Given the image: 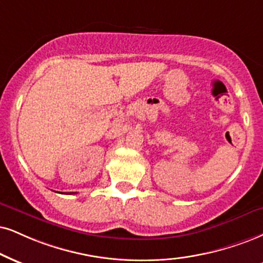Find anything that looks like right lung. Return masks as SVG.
<instances>
[{"label": "right lung", "instance_id": "obj_1", "mask_svg": "<svg viewBox=\"0 0 263 263\" xmlns=\"http://www.w3.org/2000/svg\"><path fill=\"white\" fill-rule=\"evenodd\" d=\"M72 194H73V193H72Z\"/></svg>", "mask_w": 263, "mask_h": 263}]
</instances>
